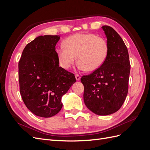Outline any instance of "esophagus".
Listing matches in <instances>:
<instances>
[{
    "label": "esophagus",
    "mask_w": 150,
    "mask_h": 150,
    "mask_svg": "<svg viewBox=\"0 0 150 150\" xmlns=\"http://www.w3.org/2000/svg\"><path fill=\"white\" fill-rule=\"evenodd\" d=\"M76 79L77 81H79L81 79V76L79 74H76Z\"/></svg>",
    "instance_id": "esophagus-1"
}]
</instances>
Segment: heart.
Segmentation results:
<instances>
[{"instance_id":"obj_1","label":"heart","mask_w":150,"mask_h":150,"mask_svg":"<svg viewBox=\"0 0 150 150\" xmlns=\"http://www.w3.org/2000/svg\"><path fill=\"white\" fill-rule=\"evenodd\" d=\"M64 47L57 49L59 64L67 69L76 57L80 70L94 71L105 62L109 52L107 40L93 34L78 33L69 36L63 42Z\"/></svg>"}]
</instances>
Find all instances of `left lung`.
<instances>
[{
	"instance_id": "left-lung-1",
	"label": "left lung",
	"mask_w": 150,
	"mask_h": 150,
	"mask_svg": "<svg viewBox=\"0 0 150 150\" xmlns=\"http://www.w3.org/2000/svg\"><path fill=\"white\" fill-rule=\"evenodd\" d=\"M109 52L103 64L93 73L83 76L84 101L89 110L106 116L118 111L128 91L130 62L128 49L120 35L111 27L104 25Z\"/></svg>"
}]
</instances>
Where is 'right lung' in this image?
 <instances>
[{"mask_svg": "<svg viewBox=\"0 0 150 150\" xmlns=\"http://www.w3.org/2000/svg\"><path fill=\"white\" fill-rule=\"evenodd\" d=\"M59 35H40L27 44L19 62L20 93L35 115L52 117L62 107L61 98L76 82L74 74L59 66Z\"/></svg>", "mask_w": 150, "mask_h": 150, "instance_id": "add662e5", "label": "right lung"}]
</instances>
